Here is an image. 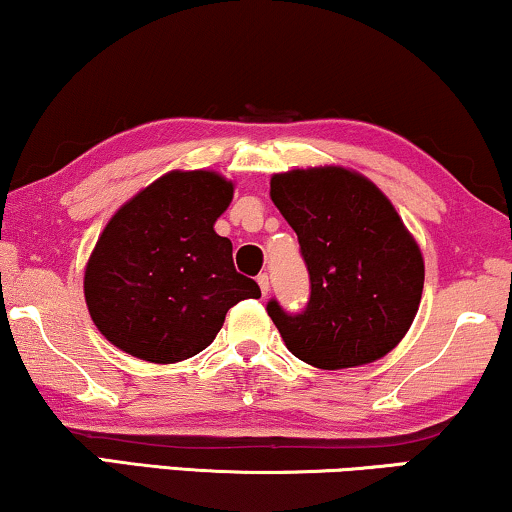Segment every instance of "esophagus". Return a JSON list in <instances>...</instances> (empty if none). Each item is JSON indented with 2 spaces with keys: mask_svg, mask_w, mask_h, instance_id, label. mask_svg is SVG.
<instances>
[{
  "mask_svg": "<svg viewBox=\"0 0 512 512\" xmlns=\"http://www.w3.org/2000/svg\"><path fill=\"white\" fill-rule=\"evenodd\" d=\"M256 282H258V287H261V294H263V296H268V291H270V280H268V275H265V272H261V275L256 277Z\"/></svg>",
  "mask_w": 512,
  "mask_h": 512,
  "instance_id": "34e87169",
  "label": "esophagus"
}]
</instances>
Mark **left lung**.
Instances as JSON below:
<instances>
[{
    "label": "left lung",
    "instance_id": "left-lung-1",
    "mask_svg": "<svg viewBox=\"0 0 512 512\" xmlns=\"http://www.w3.org/2000/svg\"><path fill=\"white\" fill-rule=\"evenodd\" d=\"M270 199L301 244L310 301L301 315L268 303L291 355L317 369L381 360L407 334L423 294V254L393 202L345 167L291 169Z\"/></svg>",
    "mask_w": 512,
    "mask_h": 512
}]
</instances>
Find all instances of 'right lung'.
<instances>
[{"label": "right lung", "instance_id": "1", "mask_svg": "<svg viewBox=\"0 0 512 512\" xmlns=\"http://www.w3.org/2000/svg\"><path fill=\"white\" fill-rule=\"evenodd\" d=\"M235 183L216 171H169L115 211L84 268L98 331L138 360L174 364L202 353L254 280L214 230Z\"/></svg>", "mask_w": 512, "mask_h": 512}]
</instances>
